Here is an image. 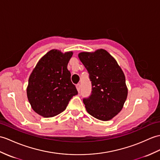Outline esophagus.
<instances>
[{
	"mask_svg": "<svg viewBox=\"0 0 160 160\" xmlns=\"http://www.w3.org/2000/svg\"><path fill=\"white\" fill-rule=\"evenodd\" d=\"M76 87V88H77V91H78V92H80V84H77Z\"/></svg>",
	"mask_w": 160,
	"mask_h": 160,
	"instance_id": "obj_1",
	"label": "esophagus"
}]
</instances>
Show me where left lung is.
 <instances>
[{
  "label": "left lung",
  "mask_w": 160,
  "mask_h": 160,
  "mask_svg": "<svg viewBox=\"0 0 160 160\" xmlns=\"http://www.w3.org/2000/svg\"><path fill=\"white\" fill-rule=\"evenodd\" d=\"M78 57L92 84L91 96L83 99L87 111L99 120L112 119L120 112L128 97L123 72L114 57L103 49L82 52Z\"/></svg>",
  "instance_id": "left-lung-1"
}]
</instances>
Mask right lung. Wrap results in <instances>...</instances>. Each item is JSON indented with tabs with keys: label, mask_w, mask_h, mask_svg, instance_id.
I'll use <instances>...</instances> for the list:
<instances>
[{
	"label": "right lung",
	"mask_w": 160,
	"mask_h": 160,
	"mask_svg": "<svg viewBox=\"0 0 160 160\" xmlns=\"http://www.w3.org/2000/svg\"><path fill=\"white\" fill-rule=\"evenodd\" d=\"M73 52L51 50L41 58L32 70L27 88L32 110L45 118L61 113L73 96L78 94L68 69Z\"/></svg>",
	"instance_id": "add662e5"
}]
</instances>
